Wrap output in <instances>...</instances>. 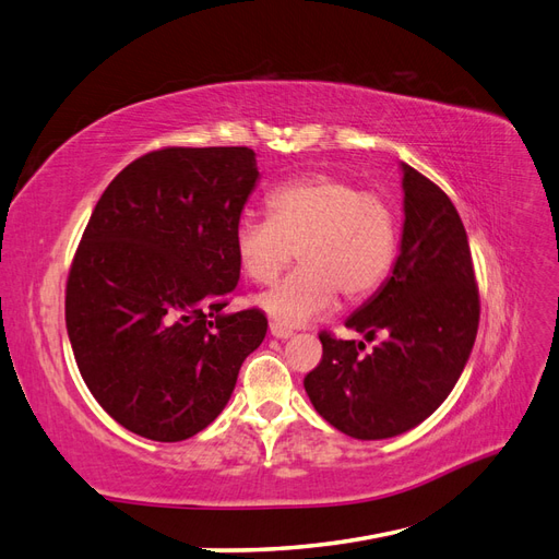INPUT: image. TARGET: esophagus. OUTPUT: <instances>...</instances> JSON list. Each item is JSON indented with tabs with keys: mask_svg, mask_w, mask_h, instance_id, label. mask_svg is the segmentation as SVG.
Segmentation results:
<instances>
[{
	"mask_svg": "<svg viewBox=\"0 0 559 559\" xmlns=\"http://www.w3.org/2000/svg\"><path fill=\"white\" fill-rule=\"evenodd\" d=\"M270 333H273L275 337H292L294 335V331L286 324H282V321H270Z\"/></svg>",
	"mask_w": 559,
	"mask_h": 559,
	"instance_id": "34e87169",
	"label": "esophagus"
}]
</instances>
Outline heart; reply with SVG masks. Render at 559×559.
<instances>
[{
  "label": "heart",
  "instance_id": "heart-1",
  "mask_svg": "<svg viewBox=\"0 0 559 559\" xmlns=\"http://www.w3.org/2000/svg\"><path fill=\"white\" fill-rule=\"evenodd\" d=\"M270 216H242L235 251L253 284H273L298 253L300 267L270 289L261 306L286 326L326 314L341 292L364 300L394 265L399 222L378 191L341 175H308L267 195Z\"/></svg>",
  "mask_w": 559,
  "mask_h": 559
}]
</instances>
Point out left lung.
<instances>
[{"label":"left lung","instance_id":"8db88e82","mask_svg":"<svg viewBox=\"0 0 559 559\" xmlns=\"http://www.w3.org/2000/svg\"><path fill=\"white\" fill-rule=\"evenodd\" d=\"M403 238L392 277L345 324L381 341L321 331V361L302 380L314 411L359 441L417 427L460 380L476 343L480 296L452 200L403 163Z\"/></svg>","mask_w":559,"mask_h":559}]
</instances>
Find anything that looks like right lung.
Returning a JSON list of instances; mask_svg holds the SVG:
<instances>
[{
	"mask_svg": "<svg viewBox=\"0 0 559 559\" xmlns=\"http://www.w3.org/2000/svg\"><path fill=\"white\" fill-rule=\"evenodd\" d=\"M247 146H165L114 177L64 289L83 382L128 431L195 436L226 408L265 312H224L240 280L235 228L253 183Z\"/></svg>",
	"mask_w": 559,
	"mask_h": 559,
	"instance_id": "right-lung-1",
	"label": "right lung"
}]
</instances>
